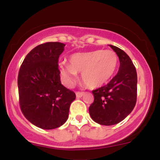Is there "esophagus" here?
<instances>
[{
    "instance_id": "34e87169",
    "label": "esophagus",
    "mask_w": 160,
    "mask_h": 160,
    "mask_svg": "<svg viewBox=\"0 0 160 160\" xmlns=\"http://www.w3.org/2000/svg\"><path fill=\"white\" fill-rule=\"evenodd\" d=\"M76 95L77 98H81L83 95V92H80V91H77L76 92Z\"/></svg>"
}]
</instances>
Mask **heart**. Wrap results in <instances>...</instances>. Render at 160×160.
<instances>
[{
  "label": "heart",
  "mask_w": 160,
  "mask_h": 160,
  "mask_svg": "<svg viewBox=\"0 0 160 160\" xmlns=\"http://www.w3.org/2000/svg\"><path fill=\"white\" fill-rule=\"evenodd\" d=\"M118 66V56L112 50H96L77 53L69 58V65L60 64V71L67 84H72L81 72L83 83L90 88L103 86L114 75Z\"/></svg>",
  "instance_id": "1"
}]
</instances>
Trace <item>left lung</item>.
<instances>
[{
    "label": "left lung",
    "mask_w": 160,
    "mask_h": 160,
    "mask_svg": "<svg viewBox=\"0 0 160 160\" xmlns=\"http://www.w3.org/2000/svg\"><path fill=\"white\" fill-rule=\"evenodd\" d=\"M109 46L119 57V71L109 83L92 91L94 100L89 107L91 119L105 126L123 120L134 109L137 101L135 66L123 50L116 46Z\"/></svg>",
    "instance_id": "left-lung-1"
}]
</instances>
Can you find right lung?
<instances>
[{"mask_svg":"<svg viewBox=\"0 0 160 160\" xmlns=\"http://www.w3.org/2000/svg\"><path fill=\"white\" fill-rule=\"evenodd\" d=\"M65 45L47 42L37 46L24 58L18 72L21 111L31 123L41 129H55L64 124L76 98L75 93L60 80L58 58Z\"/></svg>","mask_w":160,"mask_h":160,"instance_id":"add662e5","label":"right lung"}]
</instances>
